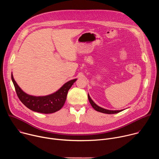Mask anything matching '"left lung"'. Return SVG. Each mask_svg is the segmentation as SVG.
<instances>
[{"instance_id":"1","label":"left lung","mask_w":159,"mask_h":159,"mask_svg":"<svg viewBox=\"0 0 159 159\" xmlns=\"http://www.w3.org/2000/svg\"><path fill=\"white\" fill-rule=\"evenodd\" d=\"M88 99H89V101L90 103V104H91L92 107L97 111H99V112H102V113H106V114H116V113H118V112H120L121 111H122L123 110H117V111H111V110H108V109H104L102 107H101L99 106H98L96 104H95L94 102V101L91 99V98H90L89 95L88 94Z\"/></svg>"}]
</instances>
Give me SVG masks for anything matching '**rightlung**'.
<instances>
[{
	"instance_id": "obj_1",
	"label": "right lung",
	"mask_w": 159,
	"mask_h": 159,
	"mask_svg": "<svg viewBox=\"0 0 159 159\" xmlns=\"http://www.w3.org/2000/svg\"><path fill=\"white\" fill-rule=\"evenodd\" d=\"M14 84L17 97L25 106L30 109L44 114H50L59 111L64 105L69 90L77 79H73L65 83L56 93L47 96H33L26 94L18 86L13 78Z\"/></svg>"
}]
</instances>
